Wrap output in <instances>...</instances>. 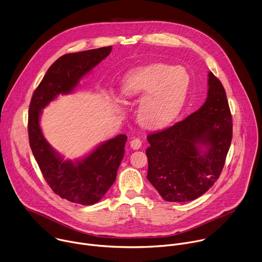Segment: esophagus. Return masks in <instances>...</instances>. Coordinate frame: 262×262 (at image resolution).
<instances>
[{"instance_id": "1", "label": "esophagus", "mask_w": 262, "mask_h": 262, "mask_svg": "<svg viewBox=\"0 0 262 262\" xmlns=\"http://www.w3.org/2000/svg\"><path fill=\"white\" fill-rule=\"evenodd\" d=\"M141 145H142V141H141V139H139V138H133V139L130 141V146H131V148H133V149H138V148H140Z\"/></svg>"}]
</instances>
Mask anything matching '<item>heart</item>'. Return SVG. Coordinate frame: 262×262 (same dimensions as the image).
Segmentation results:
<instances>
[{"label":"heart","mask_w":262,"mask_h":262,"mask_svg":"<svg viewBox=\"0 0 262 262\" xmlns=\"http://www.w3.org/2000/svg\"><path fill=\"white\" fill-rule=\"evenodd\" d=\"M181 72L186 75L183 86L180 85L183 79ZM188 81L186 71L180 67L148 64L129 71L121 90L128 97L143 95L138 107V120L143 126L159 127L174 116L186 94Z\"/></svg>","instance_id":"b5f03b06"}]
</instances>
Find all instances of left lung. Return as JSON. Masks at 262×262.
<instances>
[{
    "instance_id": "8db88e82",
    "label": "left lung",
    "mask_w": 262,
    "mask_h": 262,
    "mask_svg": "<svg viewBox=\"0 0 262 262\" xmlns=\"http://www.w3.org/2000/svg\"><path fill=\"white\" fill-rule=\"evenodd\" d=\"M203 105L185 120L147 135V180L166 201H191L218 180L232 139L221 81L208 72Z\"/></svg>"
}]
</instances>
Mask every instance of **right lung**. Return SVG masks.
Here are the masks:
<instances>
[{
  "label": "right lung",
  "mask_w": 262,
  "mask_h": 262,
  "mask_svg": "<svg viewBox=\"0 0 262 262\" xmlns=\"http://www.w3.org/2000/svg\"><path fill=\"white\" fill-rule=\"evenodd\" d=\"M112 48L100 47L59 58L35 90L29 108L30 146L46 183L61 198L82 205L100 201L115 183L125 154L127 136L120 134L103 141L74 161L64 160L45 139L40 117L42 110L59 95L73 93L79 80L108 57Z\"/></svg>",
  "instance_id": "right-lung-1"
}]
</instances>
